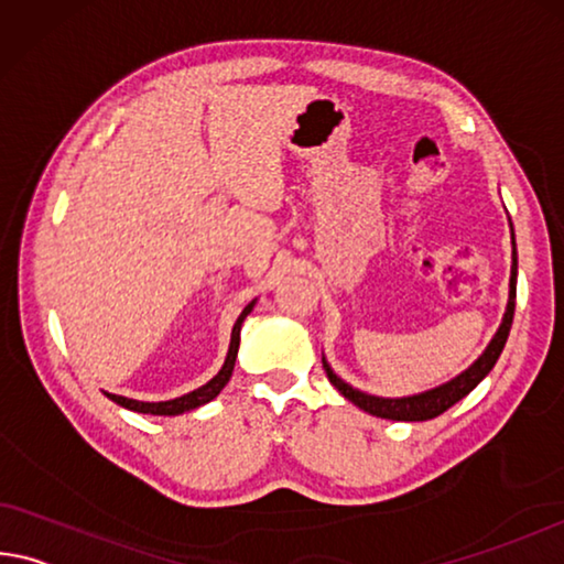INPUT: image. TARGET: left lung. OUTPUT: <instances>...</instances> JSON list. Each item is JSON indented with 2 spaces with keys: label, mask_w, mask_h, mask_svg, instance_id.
<instances>
[{
  "label": "left lung",
  "mask_w": 564,
  "mask_h": 564,
  "mask_svg": "<svg viewBox=\"0 0 564 564\" xmlns=\"http://www.w3.org/2000/svg\"><path fill=\"white\" fill-rule=\"evenodd\" d=\"M509 228H512V223H509ZM514 299H517V246H514V230H512V273H509V301H507L502 324H499L497 334L491 336V341L469 369H464L454 379L440 383V387L419 391V394H409V397H373V394H366L361 389H354L351 383H346L334 369H330V364L324 356L326 377L348 401H351V404L364 409L366 414L391 419V422H426V419L440 416L446 409L462 401L491 369H495L499 354H502V348L507 344L509 328H512Z\"/></svg>",
  "instance_id": "obj_1"
}]
</instances>
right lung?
Wrapping results in <instances>:
<instances>
[{
	"instance_id": "1",
	"label": "right lung",
	"mask_w": 564,
	"mask_h": 564,
	"mask_svg": "<svg viewBox=\"0 0 564 564\" xmlns=\"http://www.w3.org/2000/svg\"><path fill=\"white\" fill-rule=\"evenodd\" d=\"M253 299L248 303V306L240 311L238 321L234 324V334H230V346H228V354H226V361H223L220 371L213 377L208 383H203V387L193 389L191 394H183L177 399H167V401H138V399H128V397H120V394H110V391H105L107 399H112L115 404H120L130 411H138V414H150V416H177V414H185V411H193L203 404H208V401L216 399L223 389H226V383L234 377V366H236V356H238V346H240V326H243V321L248 318L250 311L256 306Z\"/></svg>"
}]
</instances>
